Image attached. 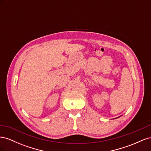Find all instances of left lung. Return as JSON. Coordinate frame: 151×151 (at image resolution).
<instances>
[{"label":"left lung","instance_id":"1","mask_svg":"<svg viewBox=\"0 0 151 151\" xmlns=\"http://www.w3.org/2000/svg\"><path fill=\"white\" fill-rule=\"evenodd\" d=\"M119 117H120V116H118V118H119ZM116 118H114V119H116Z\"/></svg>","mask_w":151,"mask_h":151}]
</instances>
